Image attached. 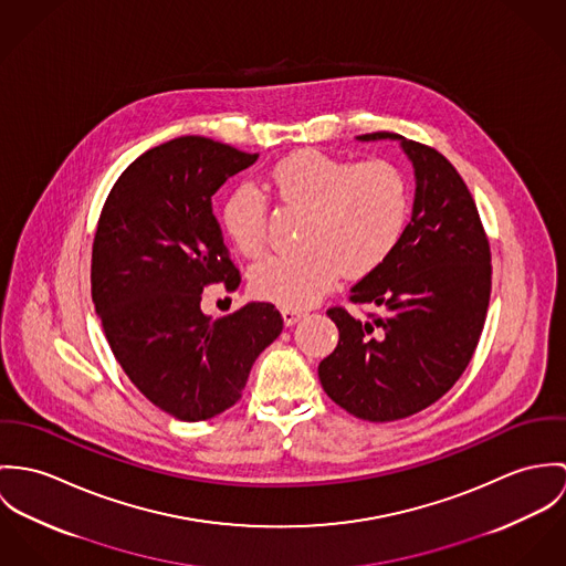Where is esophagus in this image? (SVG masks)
<instances>
[{
  "label": "esophagus",
  "mask_w": 566,
  "mask_h": 566,
  "mask_svg": "<svg viewBox=\"0 0 566 566\" xmlns=\"http://www.w3.org/2000/svg\"><path fill=\"white\" fill-rule=\"evenodd\" d=\"M304 314H306L304 311H297V308H284L282 311V318H284L286 325H295Z\"/></svg>",
  "instance_id": "1"
}]
</instances>
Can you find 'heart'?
Here are the masks:
<instances>
[{
	"label": "heart",
	"instance_id": "1",
	"mask_svg": "<svg viewBox=\"0 0 566 566\" xmlns=\"http://www.w3.org/2000/svg\"><path fill=\"white\" fill-rule=\"evenodd\" d=\"M271 199L302 212L297 252L275 255L250 273L253 297L282 308H306L340 275L377 271L403 239L410 219V187L388 160L352 163L316 149L291 154L266 176ZM221 228L230 245L260 258L266 243L269 203L253 187L232 190L221 206Z\"/></svg>",
	"mask_w": 566,
	"mask_h": 566
}]
</instances>
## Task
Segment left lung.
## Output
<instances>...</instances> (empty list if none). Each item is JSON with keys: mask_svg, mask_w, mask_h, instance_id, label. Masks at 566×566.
Listing matches in <instances>:
<instances>
[{"mask_svg": "<svg viewBox=\"0 0 566 566\" xmlns=\"http://www.w3.org/2000/svg\"><path fill=\"white\" fill-rule=\"evenodd\" d=\"M415 165L410 223L395 253L352 286L349 302L379 313L327 308L336 349L321 360L327 397L349 415L386 423L439 401L469 367L491 302V243L455 167L434 147L390 132Z\"/></svg>", "mask_w": 566, "mask_h": 566, "instance_id": "8db88e82", "label": "left lung"}]
</instances>
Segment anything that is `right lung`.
Masks as SVG:
<instances>
[{
    "instance_id": "add662e5",
    "label": "right lung",
    "mask_w": 566,
    "mask_h": 566,
    "mask_svg": "<svg viewBox=\"0 0 566 566\" xmlns=\"http://www.w3.org/2000/svg\"><path fill=\"white\" fill-rule=\"evenodd\" d=\"M258 154L180 136L138 156L102 208L91 295L129 381L163 412L206 421L232 408L255 358L282 332V314L253 302L212 321L203 289L241 284L212 195Z\"/></svg>"
}]
</instances>
